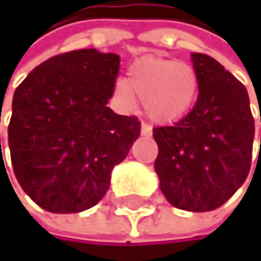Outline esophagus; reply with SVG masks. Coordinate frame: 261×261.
<instances>
[{"mask_svg": "<svg viewBox=\"0 0 261 261\" xmlns=\"http://www.w3.org/2000/svg\"><path fill=\"white\" fill-rule=\"evenodd\" d=\"M141 132H142L144 136H150V135H152V126H150L148 123H142L141 125Z\"/></svg>", "mask_w": 261, "mask_h": 261, "instance_id": "esophagus-1", "label": "esophagus"}]
</instances>
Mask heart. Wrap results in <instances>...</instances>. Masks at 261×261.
Here are the masks:
<instances>
[{
  "mask_svg": "<svg viewBox=\"0 0 261 261\" xmlns=\"http://www.w3.org/2000/svg\"><path fill=\"white\" fill-rule=\"evenodd\" d=\"M199 87L196 70L185 62L142 58L129 65L125 81L116 83V94L126 103L133 94L144 101L156 122H172L191 108Z\"/></svg>",
  "mask_w": 261,
  "mask_h": 261,
  "instance_id": "1",
  "label": "heart"
}]
</instances>
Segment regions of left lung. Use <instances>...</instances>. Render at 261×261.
I'll use <instances>...</instances> for the list:
<instances>
[{"instance_id": "8db88e82", "label": "left lung", "mask_w": 261, "mask_h": 261, "mask_svg": "<svg viewBox=\"0 0 261 261\" xmlns=\"http://www.w3.org/2000/svg\"><path fill=\"white\" fill-rule=\"evenodd\" d=\"M193 67L199 80L193 109L174 125L153 128L155 170L174 206L212 212L249 175L255 123L243 83L203 53H193Z\"/></svg>"}]
</instances>
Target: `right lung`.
<instances>
[{"instance_id":"right-lung-1","label":"right lung","mask_w":261,"mask_h":261,"mask_svg":"<svg viewBox=\"0 0 261 261\" xmlns=\"http://www.w3.org/2000/svg\"><path fill=\"white\" fill-rule=\"evenodd\" d=\"M119 67L114 53L75 49L46 59L15 89L7 128L14 174L46 212L80 213L97 205L113 167L139 138L138 117L106 106Z\"/></svg>"}]
</instances>
